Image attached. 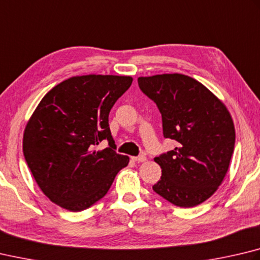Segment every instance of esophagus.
<instances>
[{
	"label": "esophagus",
	"mask_w": 260,
	"mask_h": 260,
	"mask_svg": "<svg viewBox=\"0 0 260 260\" xmlns=\"http://www.w3.org/2000/svg\"><path fill=\"white\" fill-rule=\"evenodd\" d=\"M132 160L136 162H143L146 160V157L143 154H141V155H138V157H132Z\"/></svg>",
	"instance_id": "34e87169"
}]
</instances>
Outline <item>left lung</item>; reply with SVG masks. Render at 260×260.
<instances>
[{"label":"left lung","instance_id":"obj_1","mask_svg":"<svg viewBox=\"0 0 260 260\" xmlns=\"http://www.w3.org/2000/svg\"><path fill=\"white\" fill-rule=\"evenodd\" d=\"M138 83L161 114L164 138L177 142L154 158L161 177L153 191L183 208L202 204L228 173L235 143L232 117L208 88L185 75L139 77Z\"/></svg>","mask_w":260,"mask_h":260}]
</instances>
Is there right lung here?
Masks as SVG:
<instances>
[{"instance_id":"add662e5","label":"right lung","mask_w":260,"mask_h":260,"mask_svg":"<svg viewBox=\"0 0 260 260\" xmlns=\"http://www.w3.org/2000/svg\"><path fill=\"white\" fill-rule=\"evenodd\" d=\"M133 78L86 75L60 83L42 99L25 128L22 150L36 183L70 211L89 208L107 194L129 158L116 152L109 112ZM103 139L108 148L94 150Z\"/></svg>"}]
</instances>
